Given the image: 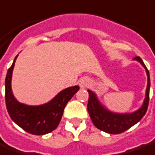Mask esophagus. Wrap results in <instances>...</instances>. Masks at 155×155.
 <instances>
[{"label": "esophagus", "mask_w": 155, "mask_h": 155, "mask_svg": "<svg viewBox=\"0 0 155 155\" xmlns=\"http://www.w3.org/2000/svg\"><path fill=\"white\" fill-rule=\"evenodd\" d=\"M89 84H90V81L87 77H84L82 79H81L80 81H79V85H80V87L81 88L87 87V86H89Z\"/></svg>", "instance_id": "34e87169"}]
</instances>
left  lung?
Returning a JSON list of instances; mask_svg holds the SVG:
<instances>
[{
  "instance_id": "1",
  "label": "left lung",
  "mask_w": 155,
  "mask_h": 155,
  "mask_svg": "<svg viewBox=\"0 0 155 155\" xmlns=\"http://www.w3.org/2000/svg\"><path fill=\"white\" fill-rule=\"evenodd\" d=\"M138 62H140L141 66L145 68L147 76V84L145 93V98L141 106L133 112H125L119 113L114 112L104 107L99 101L97 94L92 90L88 89L89 94L88 99L87 110L91 119L96 128L102 131H104L109 134H120L129 130L130 127L136 124L146 114V111L149 102V90H150V78L149 72L139 56L134 58Z\"/></svg>"
}]
</instances>
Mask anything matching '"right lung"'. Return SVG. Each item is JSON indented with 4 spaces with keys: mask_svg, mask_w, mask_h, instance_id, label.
<instances>
[{
    "mask_svg": "<svg viewBox=\"0 0 155 155\" xmlns=\"http://www.w3.org/2000/svg\"><path fill=\"white\" fill-rule=\"evenodd\" d=\"M19 55L15 56L5 80V99L8 114L14 123L25 131L32 135L43 136L56 130L68 102L79 91V86L65 88L45 104L29 105L19 102L12 90V75L14 64Z\"/></svg>",
    "mask_w": 155,
    "mask_h": 155,
    "instance_id": "obj_1",
    "label": "right lung"
}]
</instances>
